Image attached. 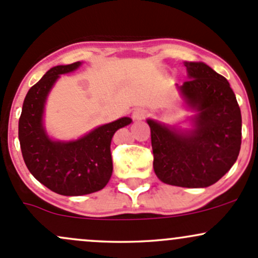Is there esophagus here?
Wrapping results in <instances>:
<instances>
[{"label":"esophagus","mask_w":258,"mask_h":258,"mask_svg":"<svg viewBox=\"0 0 258 258\" xmlns=\"http://www.w3.org/2000/svg\"><path fill=\"white\" fill-rule=\"evenodd\" d=\"M146 117H148V110L144 109V108H137L133 112V119L134 120H141V119H145Z\"/></svg>","instance_id":"esophagus-1"}]
</instances>
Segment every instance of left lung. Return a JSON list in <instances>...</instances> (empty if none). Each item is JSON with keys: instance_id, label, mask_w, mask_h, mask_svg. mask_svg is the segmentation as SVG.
<instances>
[{"instance_id": "1", "label": "left lung", "mask_w": 258, "mask_h": 258, "mask_svg": "<svg viewBox=\"0 0 258 258\" xmlns=\"http://www.w3.org/2000/svg\"><path fill=\"white\" fill-rule=\"evenodd\" d=\"M189 80L178 87L197 110L193 129L181 130L148 119L154 171L163 183L202 188L232 167L241 146V112L228 80L204 62H184Z\"/></svg>"}]
</instances>
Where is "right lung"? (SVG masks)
I'll use <instances>...</instances> for the list:
<instances>
[{"instance_id": "obj_1", "label": "right lung", "mask_w": 258, "mask_h": 258, "mask_svg": "<svg viewBox=\"0 0 258 258\" xmlns=\"http://www.w3.org/2000/svg\"><path fill=\"white\" fill-rule=\"evenodd\" d=\"M81 62L50 69L27 93L18 124L23 160L29 172L61 196H84L106 187L113 171L110 141L118 129L132 123L124 117L93 129L74 141H54L43 125L44 106L60 75L76 70Z\"/></svg>"}]
</instances>
